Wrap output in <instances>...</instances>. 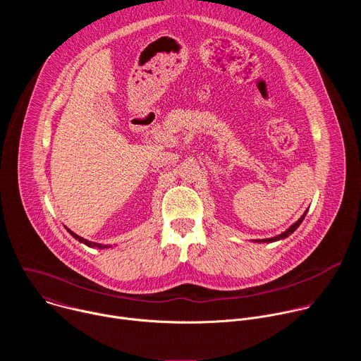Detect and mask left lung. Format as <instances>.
<instances>
[{
  "label": "left lung",
  "instance_id": "obj_1",
  "mask_svg": "<svg viewBox=\"0 0 361 361\" xmlns=\"http://www.w3.org/2000/svg\"><path fill=\"white\" fill-rule=\"evenodd\" d=\"M308 212V210H307ZM307 212L294 223V224H291L286 231H283L281 234H279V235H276V237H271V238H264V240H254V243H274V241H279V240H284V238H287L290 234H293L295 230H297V227L301 224V221L304 220V217H305V214H307Z\"/></svg>",
  "mask_w": 361,
  "mask_h": 361
}]
</instances>
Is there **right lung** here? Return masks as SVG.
<instances>
[{"label": "right lung", "mask_w": 361, "mask_h": 361, "mask_svg": "<svg viewBox=\"0 0 361 361\" xmlns=\"http://www.w3.org/2000/svg\"><path fill=\"white\" fill-rule=\"evenodd\" d=\"M66 230H67V231H68V233H70V234H71V235H73L75 240H78L80 243L85 244L87 247H91V248H94V247H95V248H99V250H102V248H110V247H111V245H107V244L104 245V244H98V243H92V241H88V240H85V238H82V237L77 235L74 231H71V230H70V228H67V227H66Z\"/></svg>", "instance_id": "1"}]
</instances>
